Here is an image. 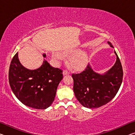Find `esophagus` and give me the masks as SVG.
<instances>
[{
    "label": "esophagus",
    "instance_id": "1",
    "mask_svg": "<svg viewBox=\"0 0 135 135\" xmlns=\"http://www.w3.org/2000/svg\"><path fill=\"white\" fill-rule=\"evenodd\" d=\"M63 74V76H65V75H68V74H70V73L68 71H66V70H64L62 73Z\"/></svg>",
    "mask_w": 135,
    "mask_h": 135
}]
</instances>
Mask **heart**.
<instances>
[{"instance_id":"b5f03b06","label":"heart","mask_w":135,"mask_h":135,"mask_svg":"<svg viewBox=\"0 0 135 135\" xmlns=\"http://www.w3.org/2000/svg\"><path fill=\"white\" fill-rule=\"evenodd\" d=\"M63 54L64 56L69 55L68 57V64L74 70H81L88 64V54L83 50L79 51L77 49H71L64 51ZM53 57L58 60H61L64 56L59 52H55L53 54Z\"/></svg>"}]
</instances>
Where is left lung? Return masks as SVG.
Returning a JSON list of instances; mask_svg holds the SVG:
<instances>
[{
    "label": "left lung",
    "mask_w": 135,
    "mask_h": 135,
    "mask_svg": "<svg viewBox=\"0 0 135 135\" xmlns=\"http://www.w3.org/2000/svg\"><path fill=\"white\" fill-rule=\"evenodd\" d=\"M108 44L114 48L110 42ZM116 61L110 69L102 74L95 72L89 64L83 72L73 74L74 90L77 100L88 108H99L113 99L123 80V69L119 58L114 50Z\"/></svg>",
    "instance_id": "1"
}]
</instances>
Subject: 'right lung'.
<instances>
[{"instance_id": "add662e5", "label": "right lung", "mask_w": 135, "mask_h": 135, "mask_svg": "<svg viewBox=\"0 0 135 135\" xmlns=\"http://www.w3.org/2000/svg\"><path fill=\"white\" fill-rule=\"evenodd\" d=\"M43 56L46 58V55L43 54ZM62 78V70L51 67L45 59L37 69L24 67L18 52L11 61L9 71V81L15 97L25 105L37 109L51 105Z\"/></svg>"}]
</instances>
